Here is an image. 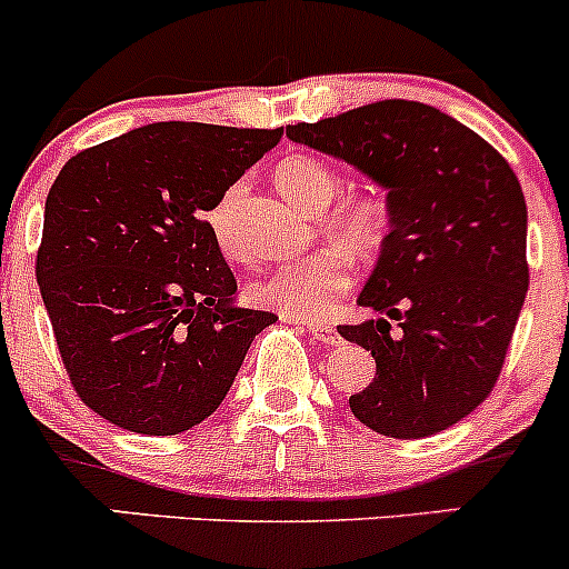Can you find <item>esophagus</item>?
<instances>
[{
  "label": "esophagus",
  "instance_id": "34e87169",
  "mask_svg": "<svg viewBox=\"0 0 569 569\" xmlns=\"http://www.w3.org/2000/svg\"><path fill=\"white\" fill-rule=\"evenodd\" d=\"M303 326H307V331L312 333L315 339H318V342H323V345H337L339 339V331H337V326H331V323H323V320H303Z\"/></svg>",
  "mask_w": 569,
  "mask_h": 569
}]
</instances>
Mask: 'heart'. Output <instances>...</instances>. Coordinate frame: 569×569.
<instances>
[{
	"mask_svg": "<svg viewBox=\"0 0 569 569\" xmlns=\"http://www.w3.org/2000/svg\"><path fill=\"white\" fill-rule=\"evenodd\" d=\"M277 183L284 197L303 210H323L339 191L337 172L312 156L284 158L277 167ZM238 197L241 186H230L208 213L210 232L227 254L232 251L230 219ZM328 227L359 254H372L389 232V208L383 199L372 194L345 197L328 216ZM349 250L347 246H323L290 257L251 284V298L262 307H273L298 318H320L353 282L356 260Z\"/></svg>",
	"mask_w": 569,
	"mask_h": 569,
	"instance_id": "1",
	"label": "heart"
}]
</instances>
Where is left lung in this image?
I'll return each mask as SVG.
<instances>
[{"label":"left lung","instance_id":"8db88e82","mask_svg":"<svg viewBox=\"0 0 569 569\" xmlns=\"http://www.w3.org/2000/svg\"><path fill=\"white\" fill-rule=\"evenodd\" d=\"M287 137L389 191V236L359 296L378 318L337 328L375 359L350 411L389 438L458 425L493 391L529 290L512 167L455 117L400 98L287 126Z\"/></svg>","mask_w":569,"mask_h":569}]
</instances>
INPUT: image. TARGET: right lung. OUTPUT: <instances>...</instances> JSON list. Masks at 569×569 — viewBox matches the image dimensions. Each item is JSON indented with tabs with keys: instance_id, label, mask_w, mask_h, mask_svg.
I'll return each instance as SVG.
<instances>
[{
	"instance_id": "right-lung-1",
	"label": "right lung",
	"mask_w": 569,
	"mask_h": 569,
	"mask_svg": "<svg viewBox=\"0 0 569 569\" xmlns=\"http://www.w3.org/2000/svg\"><path fill=\"white\" fill-rule=\"evenodd\" d=\"M282 133L153 122L81 150L57 174L34 273L76 395L111 425L191 430L277 320L238 307L204 213Z\"/></svg>"
}]
</instances>
